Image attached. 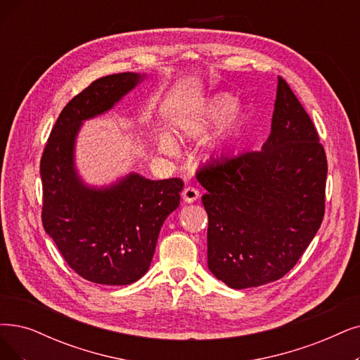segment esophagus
Returning <instances> with one entry per match:
<instances>
[{
    "instance_id": "1",
    "label": "esophagus",
    "mask_w": 360,
    "mask_h": 360,
    "mask_svg": "<svg viewBox=\"0 0 360 360\" xmlns=\"http://www.w3.org/2000/svg\"><path fill=\"white\" fill-rule=\"evenodd\" d=\"M181 198L184 202H189V204L195 202V200L199 198V191L193 188V186H186L181 192Z\"/></svg>"
}]
</instances>
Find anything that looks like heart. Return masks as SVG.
<instances>
[{"label":"heart","instance_id":"b5f03b06","mask_svg":"<svg viewBox=\"0 0 360 360\" xmlns=\"http://www.w3.org/2000/svg\"><path fill=\"white\" fill-rule=\"evenodd\" d=\"M236 100L229 94H214L179 120V128L183 136L189 139L204 137L214 125L223 121L221 133L227 136L236 130L238 109ZM160 149L167 155L176 153V145L168 134L160 137Z\"/></svg>","mask_w":360,"mask_h":360}]
</instances>
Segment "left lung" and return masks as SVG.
Instances as JSON below:
<instances>
[{
  "label": "left lung",
  "mask_w": 360,
  "mask_h": 360,
  "mask_svg": "<svg viewBox=\"0 0 360 360\" xmlns=\"http://www.w3.org/2000/svg\"><path fill=\"white\" fill-rule=\"evenodd\" d=\"M326 155L303 105L278 77L271 133L262 150L199 168L207 193L208 269L230 288L285 276L325 214Z\"/></svg>",
  "instance_id": "8db88e82"
}]
</instances>
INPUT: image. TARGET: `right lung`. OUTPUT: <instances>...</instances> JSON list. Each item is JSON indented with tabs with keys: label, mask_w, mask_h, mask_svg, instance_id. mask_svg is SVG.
<instances>
[{
	"label": "right lung",
	"mask_w": 360,
	"mask_h": 360,
	"mask_svg": "<svg viewBox=\"0 0 360 360\" xmlns=\"http://www.w3.org/2000/svg\"><path fill=\"white\" fill-rule=\"evenodd\" d=\"M141 78L122 72L91 82L63 108L41 156L42 226L68 266L94 283L128 285L145 275L160 230L180 204L181 179L130 174L94 189L75 171L81 122L113 108Z\"/></svg>",
	"instance_id": "right-lung-1"
}]
</instances>
